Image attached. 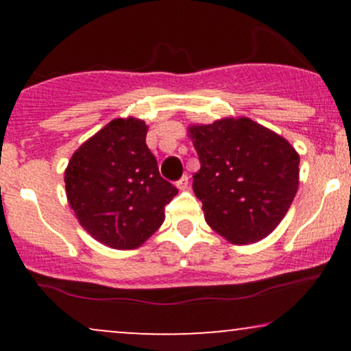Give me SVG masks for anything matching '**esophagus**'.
I'll list each match as a JSON object with an SVG mask.
<instances>
[{"label":"esophagus","instance_id":"obj_1","mask_svg":"<svg viewBox=\"0 0 351 351\" xmlns=\"http://www.w3.org/2000/svg\"><path fill=\"white\" fill-rule=\"evenodd\" d=\"M176 188H178L180 191L188 189V176H183V178H180L178 181H176Z\"/></svg>","mask_w":351,"mask_h":351}]
</instances>
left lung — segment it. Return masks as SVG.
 <instances>
[{
	"label": "left lung",
	"mask_w": 351,
	"mask_h": 351,
	"mask_svg": "<svg viewBox=\"0 0 351 351\" xmlns=\"http://www.w3.org/2000/svg\"><path fill=\"white\" fill-rule=\"evenodd\" d=\"M188 136L201 163L193 191L209 228L231 244H252L271 234L299 189L295 148L247 117L189 125Z\"/></svg>",
	"instance_id": "8db88e82"
}]
</instances>
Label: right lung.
<instances>
[{
  "label": "right lung",
  "instance_id": "1",
  "mask_svg": "<svg viewBox=\"0 0 351 351\" xmlns=\"http://www.w3.org/2000/svg\"><path fill=\"white\" fill-rule=\"evenodd\" d=\"M148 125L114 119L86 140L64 171L66 195L80 226L112 249H136L165 221L178 189L160 176L147 143Z\"/></svg>",
  "mask_w": 351,
  "mask_h": 351
}]
</instances>
